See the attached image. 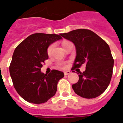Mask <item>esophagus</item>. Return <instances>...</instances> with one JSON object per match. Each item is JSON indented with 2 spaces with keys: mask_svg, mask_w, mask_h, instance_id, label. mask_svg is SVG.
Wrapping results in <instances>:
<instances>
[{
  "mask_svg": "<svg viewBox=\"0 0 123 123\" xmlns=\"http://www.w3.org/2000/svg\"><path fill=\"white\" fill-rule=\"evenodd\" d=\"M70 73H71V72H70V71H65V72H64V74H65V76H67V75L69 74H70Z\"/></svg>",
  "mask_w": 123,
  "mask_h": 123,
  "instance_id": "1",
  "label": "esophagus"
}]
</instances>
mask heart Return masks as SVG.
Listing matches in <instances>:
<instances>
[{
  "instance_id": "b5f03b06",
  "label": "heart",
  "mask_w": 123,
  "mask_h": 123,
  "mask_svg": "<svg viewBox=\"0 0 123 123\" xmlns=\"http://www.w3.org/2000/svg\"><path fill=\"white\" fill-rule=\"evenodd\" d=\"M68 41H64V42H63L62 43L63 47L65 46V45L68 43ZM53 48H54V45H53V44H52V45H50L48 49H47V54H48V55H50L51 53H52V50H53ZM57 65H58V67H63V64L61 63H58Z\"/></svg>"
}]
</instances>
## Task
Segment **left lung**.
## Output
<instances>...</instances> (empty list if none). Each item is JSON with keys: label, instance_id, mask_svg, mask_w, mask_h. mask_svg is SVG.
<instances>
[{"label": "left lung", "instance_id": "left-lung-1", "mask_svg": "<svg viewBox=\"0 0 123 123\" xmlns=\"http://www.w3.org/2000/svg\"><path fill=\"white\" fill-rule=\"evenodd\" d=\"M60 35L71 41L76 47V56L72 70L86 65L83 73H77L79 81L73 84V89L83 98L99 96L108 87L112 76L114 60L109 45L89 29H76Z\"/></svg>", "mask_w": 123, "mask_h": 123}]
</instances>
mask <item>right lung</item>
<instances>
[{
    "label": "right lung",
    "instance_id": "right-lung-1",
    "mask_svg": "<svg viewBox=\"0 0 123 123\" xmlns=\"http://www.w3.org/2000/svg\"><path fill=\"white\" fill-rule=\"evenodd\" d=\"M60 34L36 33L26 38L16 47L10 65V74L14 87L23 99L41 104L54 96L57 84L63 78L62 71L53 69L49 74L41 68L48 59L47 49L50 44L62 39Z\"/></svg>",
    "mask_w": 123,
    "mask_h": 123
}]
</instances>
